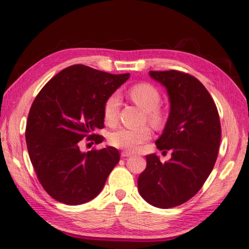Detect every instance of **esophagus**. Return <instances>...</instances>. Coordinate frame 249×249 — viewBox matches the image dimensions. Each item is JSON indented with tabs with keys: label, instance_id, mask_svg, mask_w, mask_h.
<instances>
[{
	"label": "esophagus",
	"instance_id": "34e87169",
	"mask_svg": "<svg viewBox=\"0 0 249 249\" xmlns=\"http://www.w3.org/2000/svg\"><path fill=\"white\" fill-rule=\"evenodd\" d=\"M121 155L123 158H128V157H131V155H134V153L130 152V151H122Z\"/></svg>",
	"mask_w": 249,
	"mask_h": 249
}]
</instances>
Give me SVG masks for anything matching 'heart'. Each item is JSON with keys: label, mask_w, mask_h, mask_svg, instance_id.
Segmentation results:
<instances>
[{"label": "heart", "mask_w": 249, "mask_h": 249, "mask_svg": "<svg viewBox=\"0 0 249 249\" xmlns=\"http://www.w3.org/2000/svg\"><path fill=\"white\" fill-rule=\"evenodd\" d=\"M130 100L139 108L147 112L148 121L155 127L162 126L165 122V113L159 108L160 96L159 90L148 83H139L128 90ZM120 97L116 94L110 95L104 105V118L106 123L113 124L118 118ZM152 131L149 127L125 128L120 127L112 131L109 141L112 145L120 149L136 150L140 144L151 138Z\"/></svg>", "instance_id": "b5f03b06"}]
</instances>
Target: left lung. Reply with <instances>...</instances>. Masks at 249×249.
I'll return each mask as SVG.
<instances>
[{"label": "left lung", "instance_id": "1", "mask_svg": "<svg viewBox=\"0 0 249 249\" xmlns=\"http://www.w3.org/2000/svg\"><path fill=\"white\" fill-rule=\"evenodd\" d=\"M151 79L167 90L170 110L164 130L155 141L160 150L172 151L162 163L154 153L138 177V191L159 208L186 203L203 187L216 163L221 139L217 107L201 82L187 73L150 71Z\"/></svg>", "mask_w": 249, "mask_h": 249}]
</instances>
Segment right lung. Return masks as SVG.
<instances>
[{
	"mask_svg": "<svg viewBox=\"0 0 249 249\" xmlns=\"http://www.w3.org/2000/svg\"><path fill=\"white\" fill-rule=\"evenodd\" d=\"M129 79L87 66L66 68L46 83L34 99L26 127L27 148L38 181L56 201L81 205L95 198L120 160L118 149L81 152L84 138L104 137V105Z\"/></svg>",
	"mask_w": 249,
	"mask_h": 249,
	"instance_id": "right-lung-1",
	"label": "right lung"
}]
</instances>
